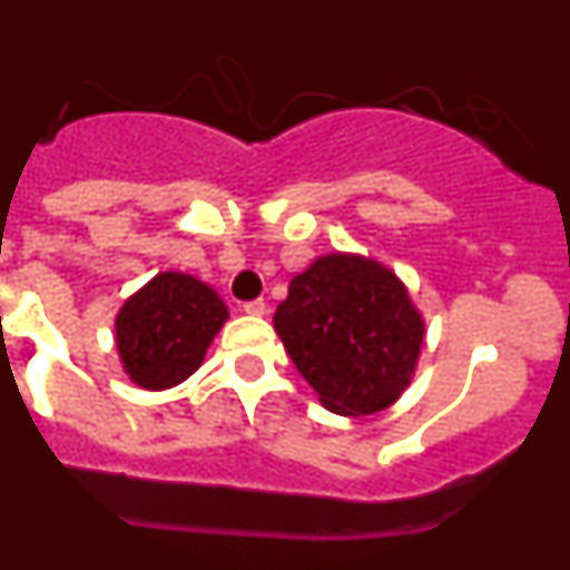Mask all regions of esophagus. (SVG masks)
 Returning <instances> with one entry per match:
<instances>
[{
  "instance_id": "1",
  "label": "esophagus",
  "mask_w": 570,
  "mask_h": 570,
  "mask_svg": "<svg viewBox=\"0 0 570 570\" xmlns=\"http://www.w3.org/2000/svg\"><path fill=\"white\" fill-rule=\"evenodd\" d=\"M242 311H245V314H250V316H262L265 311H268V305H265L262 299H250V302H242Z\"/></svg>"
}]
</instances>
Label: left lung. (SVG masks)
<instances>
[{
	"mask_svg": "<svg viewBox=\"0 0 570 570\" xmlns=\"http://www.w3.org/2000/svg\"><path fill=\"white\" fill-rule=\"evenodd\" d=\"M274 328L328 411L367 416L411 385L425 322L382 262L328 254L291 279Z\"/></svg>",
	"mask_w": 570,
	"mask_h": 570,
	"instance_id": "left-lung-1",
	"label": "left lung"
}]
</instances>
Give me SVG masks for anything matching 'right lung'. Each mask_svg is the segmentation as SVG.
<instances>
[{
	"label": "right lung",
	"instance_id": "1",
	"mask_svg": "<svg viewBox=\"0 0 570 570\" xmlns=\"http://www.w3.org/2000/svg\"><path fill=\"white\" fill-rule=\"evenodd\" d=\"M228 320L210 285L165 271L136 291L116 314V347L130 382L165 391L203 365L205 351Z\"/></svg>",
	"mask_w": 570,
	"mask_h": 570
}]
</instances>
